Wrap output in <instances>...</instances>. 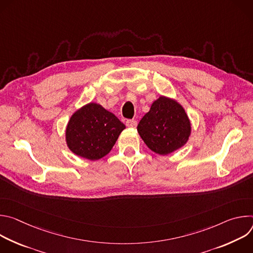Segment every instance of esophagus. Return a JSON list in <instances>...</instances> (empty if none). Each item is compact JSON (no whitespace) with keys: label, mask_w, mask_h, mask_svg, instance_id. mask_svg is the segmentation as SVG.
I'll return each mask as SVG.
<instances>
[{"label":"esophagus","mask_w":253,"mask_h":253,"mask_svg":"<svg viewBox=\"0 0 253 253\" xmlns=\"http://www.w3.org/2000/svg\"><path fill=\"white\" fill-rule=\"evenodd\" d=\"M126 125H127V127H129V128H136V126H137V121L136 120H134V119H130V120H127L126 121Z\"/></svg>","instance_id":"esophagus-1"}]
</instances>
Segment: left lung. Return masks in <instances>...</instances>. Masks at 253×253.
<instances>
[{
  "instance_id": "1",
  "label": "left lung",
  "mask_w": 253,
  "mask_h": 253,
  "mask_svg": "<svg viewBox=\"0 0 253 253\" xmlns=\"http://www.w3.org/2000/svg\"><path fill=\"white\" fill-rule=\"evenodd\" d=\"M137 131L150 150L164 156L187 143L191 135V122L181 104L160 96L140 120Z\"/></svg>"
}]
</instances>
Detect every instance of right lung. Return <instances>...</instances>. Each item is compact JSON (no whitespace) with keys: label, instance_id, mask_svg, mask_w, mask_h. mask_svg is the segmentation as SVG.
Returning <instances> with one entry per match:
<instances>
[{"label":"right lung","instance_id":"1","mask_svg":"<svg viewBox=\"0 0 253 253\" xmlns=\"http://www.w3.org/2000/svg\"><path fill=\"white\" fill-rule=\"evenodd\" d=\"M125 125L100 104L88 103L74 112L66 127V143L75 155L95 161L111 151Z\"/></svg>","mask_w":253,"mask_h":253}]
</instances>
